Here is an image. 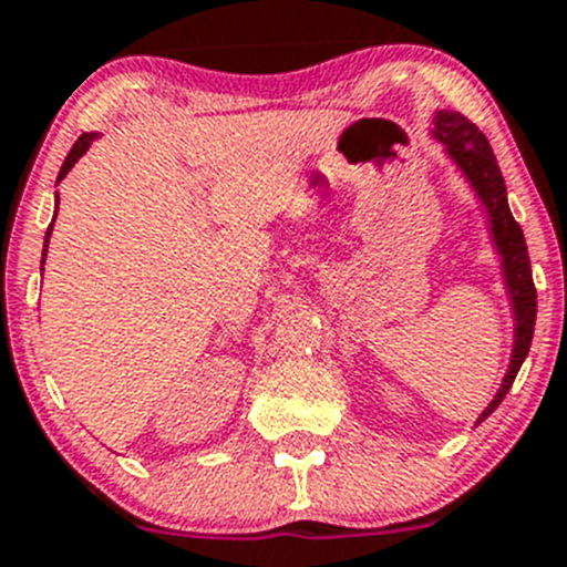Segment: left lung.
Listing matches in <instances>:
<instances>
[{"mask_svg": "<svg viewBox=\"0 0 567 567\" xmlns=\"http://www.w3.org/2000/svg\"><path fill=\"white\" fill-rule=\"evenodd\" d=\"M430 135L443 146V155L452 161V166L463 174L468 188L474 190L476 202L485 216V229L491 235L493 251L502 268V285L507 293L509 316H513V349H509V365L504 371L502 384L491 404L480 412L474 426H480L493 410L504 401V395L513 388L526 354H529L532 334H535L537 318V290L532 282L529 251H526L524 229L509 213L507 185H504L502 168H498L496 155H493L487 137L471 124L465 115L454 110H435L430 121Z\"/></svg>", "mask_w": 567, "mask_h": 567, "instance_id": "left-lung-1", "label": "left lung"}]
</instances>
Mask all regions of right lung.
<instances>
[{"instance_id": "right-lung-1", "label": "right lung", "mask_w": 567, "mask_h": 567, "mask_svg": "<svg viewBox=\"0 0 567 567\" xmlns=\"http://www.w3.org/2000/svg\"><path fill=\"white\" fill-rule=\"evenodd\" d=\"M99 135H102V132H82V135H80V141H76V144L71 146L69 157H65V161H63V168H60V174H58V183H54V185H60V183H63V179H65V174H69L71 168H74V163L80 161V157L85 155L87 150H91V144H93V141H96ZM58 207H60V196H58V190H54V216H52V224H49V229H47V238H43V260H47L49 238H52L54 218H58ZM41 271H43V268H41Z\"/></svg>"}]
</instances>
